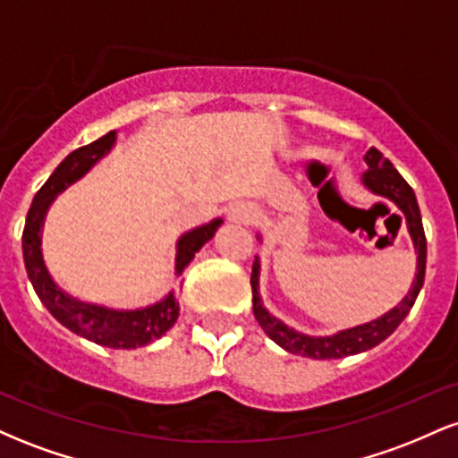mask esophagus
<instances>
[{"instance_id": "obj_1", "label": "esophagus", "mask_w": 458, "mask_h": 458, "mask_svg": "<svg viewBox=\"0 0 458 458\" xmlns=\"http://www.w3.org/2000/svg\"><path fill=\"white\" fill-rule=\"evenodd\" d=\"M254 219V208L247 202H234L233 207L228 208V222L234 225H245Z\"/></svg>"}]
</instances>
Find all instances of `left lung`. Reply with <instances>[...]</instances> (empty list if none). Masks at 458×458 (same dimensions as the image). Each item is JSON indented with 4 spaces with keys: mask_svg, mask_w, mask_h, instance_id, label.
<instances>
[{
    "mask_svg": "<svg viewBox=\"0 0 458 458\" xmlns=\"http://www.w3.org/2000/svg\"><path fill=\"white\" fill-rule=\"evenodd\" d=\"M364 161L368 170L361 174V185L370 189L375 196L392 199L404 215V222H407V230L409 234H411L415 254H418L415 280L403 301L398 303L396 308H392L390 312L383 314V317L370 320V323L357 325V327L343 329L334 335H308L288 327L286 323H282L280 318L273 317L269 310L262 306V299L259 293L260 260L259 256H256L254 267H251V301H254V317L273 343L280 344L284 351H288V353L312 357V360H340V357L346 355L364 353V351L372 349V346L383 343L387 335L394 334V329L403 323L404 317L409 314V310L413 308L420 288H422L424 284V271H427V236H424L422 215H420V207L418 199H415L413 189L409 187V182L404 181L401 174H398V170L392 165V161L386 159L377 148L368 150L364 155Z\"/></svg>",
    "mask_w": 458,
    "mask_h": 458,
    "instance_id": "left-lung-1",
    "label": "left lung"
}]
</instances>
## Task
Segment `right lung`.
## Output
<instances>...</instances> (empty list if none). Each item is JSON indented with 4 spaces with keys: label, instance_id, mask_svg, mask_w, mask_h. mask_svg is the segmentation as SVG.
Instances as JSON below:
<instances>
[{
    "label": "right lung",
    "instance_id": "add662e5",
    "mask_svg": "<svg viewBox=\"0 0 458 458\" xmlns=\"http://www.w3.org/2000/svg\"><path fill=\"white\" fill-rule=\"evenodd\" d=\"M114 144L115 131H109L101 140L72 150L55 167L49 181L38 189L28 211V219H25L23 260L36 295L45 303V308L54 314V318L60 320L66 329L97 344L109 346V349H138V346H146L159 340L176 323L181 308H178L174 293H167L161 301L138 310H114L97 306V303L79 301V299L68 295L54 282V277H51L45 265L43 247H40L43 245V225L47 211L54 204L57 193H62L83 174H88L90 167L97 165L114 148ZM222 224L224 219L217 217L213 222L189 230V233L178 239L176 276L185 271V267L193 260L196 251L202 250V245L213 239V234L217 233Z\"/></svg>",
    "mask_w": 458,
    "mask_h": 458
}]
</instances>
